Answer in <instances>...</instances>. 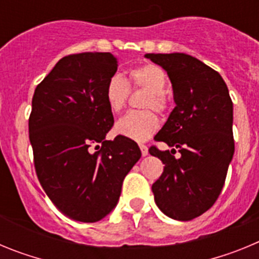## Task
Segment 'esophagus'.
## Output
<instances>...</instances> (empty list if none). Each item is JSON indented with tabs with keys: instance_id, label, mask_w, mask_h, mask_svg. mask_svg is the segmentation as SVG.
<instances>
[{
	"instance_id": "esophagus-1",
	"label": "esophagus",
	"mask_w": 259,
	"mask_h": 259,
	"mask_svg": "<svg viewBox=\"0 0 259 259\" xmlns=\"http://www.w3.org/2000/svg\"><path fill=\"white\" fill-rule=\"evenodd\" d=\"M140 150H141V154L144 155V157H145V155H148V146L146 145H144V144H140Z\"/></svg>"
}]
</instances>
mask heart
Segmentation results:
<instances>
[{"label": "heart", "mask_w": 259, "mask_h": 259, "mask_svg": "<svg viewBox=\"0 0 259 259\" xmlns=\"http://www.w3.org/2000/svg\"><path fill=\"white\" fill-rule=\"evenodd\" d=\"M132 88H143L148 96L143 102L146 110L130 111L115 124L118 135L135 141H145L153 136L159 128V119L153 111L164 114L170 109V100L166 95L167 74L162 67L153 63L137 66L128 72ZM130 97V85L120 75H113L105 87V101L111 113H120Z\"/></svg>", "instance_id": "1"}]
</instances>
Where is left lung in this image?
<instances>
[{
	"label": "left lung",
	"mask_w": 259,
	"mask_h": 259,
	"mask_svg": "<svg viewBox=\"0 0 259 259\" xmlns=\"http://www.w3.org/2000/svg\"><path fill=\"white\" fill-rule=\"evenodd\" d=\"M167 71L176 106L155 141L179 149L149 153L164 164L152 185L162 212L176 221H191L210 209L223 188L235 153L233 105L221 75L184 53L145 54Z\"/></svg>",
	"instance_id": "1"
}]
</instances>
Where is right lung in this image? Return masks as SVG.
Returning a JSON list of instances; mask_svg holds the SVG:
<instances>
[{"mask_svg":"<svg viewBox=\"0 0 259 259\" xmlns=\"http://www.w3.org/2000/svg\"><path fill=\"white\" fill-rule=\"evenodd\" d=\"M116 68L111 53L70 54L59 59L32 98L28 130L36 175L57 209L74 221L105 218L141 157L131 139L105 140L114 124L105 87Z\"/></svg>","mask_w":259,"mask_h":259,"instance_id":"add662e5","label":"right lung"}]
</instances>
